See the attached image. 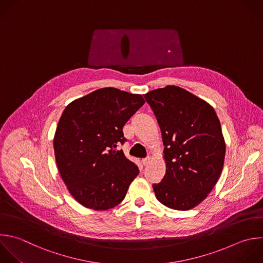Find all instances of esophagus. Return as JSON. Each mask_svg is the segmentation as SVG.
Listing matches in <instances>:
<instances>
[{"mask_svg": "<svg viewBox=\"0 0 263 263\" xmlns=\"http://www.w3.org/2000/svg\"><path fill=\"white\" fill-rule=\"evenodd\" d=\"M142 162L144 165H147L149 162H150V157H146L144 159H142Z\"/></svg>", "mask_w": 263, "mask_h": 263, "instance_id": "esophagus-1", "label": "esophagus"}]
</instances>
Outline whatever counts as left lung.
<instances>
[{"mask_svg":"<svg viewBox=\"0 0 263 263\" xmlns=\"http://www.w3.org/2000/svg\"><path fill=\"white\" fill-rule=\"evenodd\" d=\"M159 124L166 172L153 184L165 206L186 211L201 202L222 172L225 143L212 106L178 86L144 95Z\"/></svg>","mask_w":263,"mask_h":263,"instance_id":"8db88e82","label":"left lung"}]
</instances>
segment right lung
Instances as JSON below:
<instances>
[{
  "instance_id": "right-lung-1",
  "label": "right lung",
  "mask_w": 263,
  "mask_h": 263,
  "mask_svg": "<svg viewBox=\"0 0 263 263\" xmlns=\"http://www.w3.org/2000/svg\"><path fill=\"white\" fill-rule=\"evenodd\" d=\"M144 104L141 95L106 87L64 110L53 140L55 160L70 193L82 205L105 211L124 199L139 168L118 146L126 142L123 125Z\"/></svg>"
}]
</instances>
